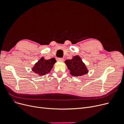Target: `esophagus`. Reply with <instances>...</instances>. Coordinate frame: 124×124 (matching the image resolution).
I'll return each mask as SVG.
<instances>
[{
  "label": "esophagus",
  "instance_id": "obj_1",
  "mask_svg": "<svg viewBox=\"0 0 124 124\" xmlns=\"http://www.w3.org/2000/svg\"><path fill=\"white\" fill-rule=\"evenodd\" d=\"M57 60L60 61H64V59L63 58H59L57 59Z\"/></svg>",
  "mask_w": 124,
  "mask_h": 124
}]
</instances>
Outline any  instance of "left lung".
<instances>
[{
	"label": "left lung",
	"instance_id": "8db88e82",
	"mask_svg": "<svg viewBox=\"0 0 124 124\" xmlns=\"http://www.w3.org/2000/svg\"><path fill=\"white\" fill-rule=\"evenodd\" d=\"M70 73L74 77H80L87 74L89 72L85 64L78 55L73 56L70 60L65 61Z\"/></svg>",
	"mask_w": 124,
	"mask_h": 124
}]
</instances>
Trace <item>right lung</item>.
Listing matches in <instances>:
<instances>
[{"label":"right lung","mask_w":124,"mask_h":124,"mask_svg":"<svg viewBox=\"0 0 124 124\" xmlns=\"http://www.w3.org/2000/svg\"><path fill=\"white\" fill-rule=\"evenodd\" d=\"M56 62V60L54 58H52L49 60H46L42 57L35 64L34 66L32 68V70L40 77H42L51 71Z\"/></svg>","instance_id":"right-lung-1"}]
</instances>
